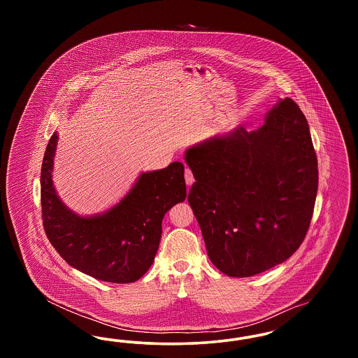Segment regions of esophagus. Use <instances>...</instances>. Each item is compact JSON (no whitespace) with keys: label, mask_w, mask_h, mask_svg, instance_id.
Listing matches in <instances>:
<instances>
[{"label":"esophagus","mask_w":358,"mask_h":358,"mask_svg":"<svg viewBox=\"0 0 358 358\" xmlns=\"http://www.w3.org/2000/svg\"><path fill=\"white\" fill-rule=\"evenodd\" d=\"M185 182H187V187H190L193 182H194V177H193V173L192 171L187 168L185 169Z\"/></svg>","instance_id":"obj_1"}]
</instances>
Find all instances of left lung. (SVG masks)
Masks as SVG:
<instances>
[{"mask_svg":"<svg viewBox=\"0 0 358 358\" xmlns=\"http://www.w3.org/2000/svg\"><path fill=\"white\" fill-rule=\"evenodd\" d=\"M196 182L187 201L210 262L247 278L287 260L306 236L318 190V162L306 118L286 98L254 131H232L190 146Z\"/></svg>","mask_w":358,"mask_h":358,"instance_id":"left-lung-1","label":"left lung"}]
</instances>
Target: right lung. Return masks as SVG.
<instances>
[{
	"instance_id": "1",
	"label": "right lung",
	"mask_w": 358,
	"mask_h": 358,
	"mask_svg": "<svg viewBox=\"0 0 358 358\" xmlns=\"http://www.w3.org/2000/svg\"><path fill=\"white\" fill-rule=\"evenodd\" d=\"M57 133L51 136L41 165V208L45 234L71 267L110 283H131L153 264L162 219L187 197L184 165L141 173L120 203L101 215L80 216L57 196L53 157Z\"/></svg>"
}]
</instances>
